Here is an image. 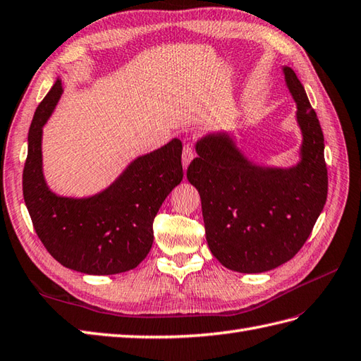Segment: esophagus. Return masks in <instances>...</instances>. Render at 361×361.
Here are the masks:
<instances>
[{"label":"esophagus","mask_w":361,"mask_h":361,"mask_svg":"<svg viewBox=\"0 0 361 361\" xmlns=\"http://www.w3.org/2000/svg\"><path fill=\"white\" fill-rule=\"evenodd\" d=\"M193 157H195V153H193V149H191V147H190V145L183 147V153H182V165H183V170H187L190 162H191V160H193Z\"/></svg>","instance_id":"34e87169"}]
</instances>
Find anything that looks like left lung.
I'll return each mask as SVG.
<instances>
[{"instance_id":"1","label":"left lung","mask_w":361,"mask_h":361,"mask_svg":"<svg viewBox=\"0 0 361 361\" xmlns=\"http://www.w3.org/2000/svg\"><path fill=\"white\" fill-rule=\"evenodd\" d=\"M284 82L301 131L298 162L259 165L238 147L233 131L196 143L187 179L201 195L207 243L224 267L262 274L292 259L307 241L327 197L324 135L292 68Z\"/></svg>"}]
</instances>
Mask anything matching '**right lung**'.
Instances as JSON below:
<instances>
[{
  "label": "right lung",
  "instance_id": "1",
  "mask_svg": "<svg viewBox=\"0 0 361 361\" xmlns=\"http://www.w3.org/2000/svg\"><path fill=\"white\" fill-rule=\"evenodd\" d=\"M63 94L61 78L39 103L27 135L23 196L32 224L61 266L86 275H116L147 258L153 245V221L182 178V143L173 139L135 157L114 182L85 197L54 193L43 173V126Z\"/></svg>",
  "mask_w": 361,
  "mask_h": 361
}]
</instances>
